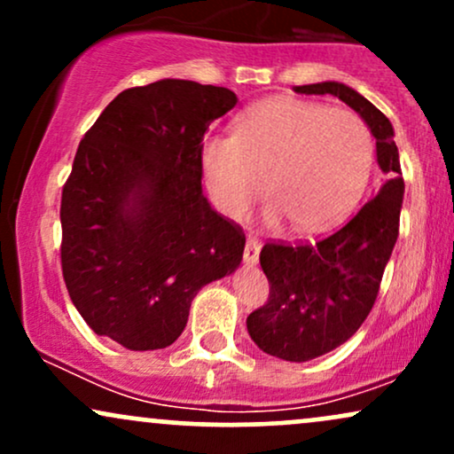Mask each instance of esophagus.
Here are the masks:
<instances>
[{"mask_svg":"<svg viewBox=\"0 0 454 454\" xmlns=\"http://www.w3.org/2000/svg\"><path fill=\"white\" fill-rule=\"evenodd\" d=\"M258 256H260V241L256 237H247V241H245V252H243V260L247 267H254V264L258 262Z\"/></svg>","mask_w":454,"mask_h":454,"instance_id":"34e87169","label":"esophagus"}]
</instances>
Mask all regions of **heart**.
<instances>
[{"label":"heart","instance_id":"heart-1","mask_svg":"<svg viewBox=\"0 0 454 454\" xmlns=\"http://www.w3.org/2000/svg\"><path fill=\"white\" fill-rule=\"evenodd\" d=\"M372 160V134L358 114L293 98L249 108L237 137L211 134L200 147L202 173L220 211L243 217L267 176L264 220L288 217L299 232L325 231L340 220L367 184Z\"/></svg>","mask_w":454,"mask_h":454}]
</instances>
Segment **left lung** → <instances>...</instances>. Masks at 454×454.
Segmentation results:
<instances>
[{
    "label": "left lung",
    "instance_id": "1",
    "mask_svg": "<svg viewBox=\"0 0 454 454\" xmlns=\"http://www.w3.org/2000/svg\"><path fill=\"white\" fill-rule=\"evenodd\" d=\"M305 96L340 98L363 117L376 138V155L388 176L358 213L317 243H267L260 267L269 279V301L247 316L254 343L270 356L305 363L335 350L369 316L384 269L399 237L403 202L399 151L388 117L343 82L294 87Z\"/></svg>",
    "mask_w": 454,
    "mask_h": 454
}]
</instances>
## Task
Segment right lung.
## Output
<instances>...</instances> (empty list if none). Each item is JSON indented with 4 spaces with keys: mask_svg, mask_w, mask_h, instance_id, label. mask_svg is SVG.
Segmentation results:
<instances>
[{
    "mask_svg": "<svg viewBox=\"0 0 454 454\" xmlns=\"http://www.w3.org/2000/svg\"><path fill=\"white\" fill-rule=\"evenodd\" d=\"M237 96L164 78L119 93L76 151L61 192V270L96 335L160 350L202 286L241 264L245 234L202 194L200 147Z\"/></svg>",
    "mask_w": 454,
    "mask_h": 454,
    "instance_id": "obj_1",
    "label": "right lung"
}]
</instances>
